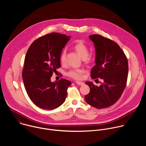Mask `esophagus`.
Segmentation results:
<instances>
[{
  "instance_id": "34e87169",
  "label": "esophagus",
  "mask_w": 146,
  "mask_h": 146,
  "mask_svg": "<svg viewBox=\"0 0 146 146\" xmlns=\"http://www.w3.org/2000/svg\"><path fill=\"white\" fill-rule=\"evenodd\" d=\"M76 83L78 86H83L84 84V82H83L82 81H76Z\"/></svg>"
}]
</instances>
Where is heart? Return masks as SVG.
<instances>
[{
    "label": "heart",
    "instance_id": "heart-1",
    "mask_svg": "<svg viewBox=\"0 0 146 146\" xmlns=\"http://www.w3.org/2000/svg\"><path fill=\"white\" fill-rule=\"evenodd\" d=\"M74 49L77 52V53L80 55V56L83 59L88 60L89 59L88 53L89 50L88 47L86 44H84L81 41H78L74 46ZM59 60L61 64L65 65L66 61V52L65 50L62 51ZM84 73V70L82 69H72L67 73V75L75 80H80L82 78L83 73Z\"/></svg>",
    "mask_w": 146,
    "mask_h": 146
}]
</instances>
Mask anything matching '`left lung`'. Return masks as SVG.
Returning <instances> with one entry per match:
<instances>
[{"instance_id":"8db88e82","label":"left lung","mask_w":146,"mask_h":146,"mask_svg":"<svg viewBox=\"0 0 146 146\" xmlns=\"http://www.w3.org/2000/svg\"><path fill=\"white\" fill-rule=\"evenodd\" d=\"M95 48V65L91 72L92 78H101L100 86L92 82L86 84L90 88L85 100L90 105L97 108H107L119 99L128 78V59L119 46L114 41L99 35L89 36Z\"/></svg>"}]
</instances>
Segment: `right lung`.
Here are the masks:
<instances>
[{
	"label": "right lung",
	"instance_id": "right-lung-1",
	"mask_svg": "<svg viewBox=\"0 0 146 146\" xmlns=\"http://www.w3.org/2000/svg\"><path fill=\"white\" fill-rule=\"evenodd\" d=\"M70 36L51 33L35 40L24 60L23 79L27 92L40 109L53 110L65 102L71 81L62 78L51 82L53 72L60 66V55Z\"/></svg>",
	"mask_w": 146,
	"mask_h": 146
}]
</instances>
